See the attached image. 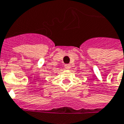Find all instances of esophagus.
I'll use <instances>...</instances> for the list:
<instances>
[{"label": "esophagus", "instance_id": "34e87169", "mask_svg": "<svg viewBox=\"0 0 124 124\" xmlns=\"http://www.w3.org/2000/svg\"><path fill=\"white\" fill-rule=\"evenodd\" d=\"M64 68H65V69H66V70H69V69L70 68V64H65L64 65Z\"/></svg>", "mask_w": 124, "mask_h": 124}]
</instances>
